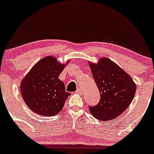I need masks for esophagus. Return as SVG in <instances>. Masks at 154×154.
I'll use <instances>...</instances> for the list:
<instances>
[{
  "instance_id": "1",
  "label": "esophagus",
  "mask_w": 154,
  "mask_h": 154,
  "mask_svg": "<svg viewBox=\"0 0 154 154\" xmlns=\"http://www.w3.org/2000/svg\"><path fill=\"white\" fill-rule=\"evenodd\" d=\"M77 91V93H81L82 92V89H81V88H77V91Z\"/></svg>"
}]
</instances>
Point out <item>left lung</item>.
<instances>
[{"label":"left lung","mask_w":154,"mask_h":154,"mask_svg":"<svg viewBox=\"0 0 154 154\" xmlns=\"http://www.w3.org/2000/svg\"><path fill=\"white\" fill-rule=\"evenodd\" d=\"M89 66L100 93L98 103L89 106L90 112L101 121L113 120L130 106L136 84L129 74L106 57L100 59L97 65L90 63Z\"/></svg>","instance_id":"1"}]
</instances>
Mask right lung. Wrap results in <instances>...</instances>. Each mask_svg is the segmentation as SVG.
Listing matches in <instances>:
<instances>
[{
  "instance_id": "1",
  "label": "right lung",
  "mask_w": 154,
  "mask_h": 154,
  "mask_svg": "<svg viewBox=\"0 0 154 154\" xmlns=\"http://www.w3.org/2000/svg\"><path fill=\"white\" fill-rule=\"evenodd\" d=\"M65 65L47 57L31 68L21 83V95L27 106L36 114L51 116L63 109L70 93L59 79Z\"/></svg>"
}]
</instances>
